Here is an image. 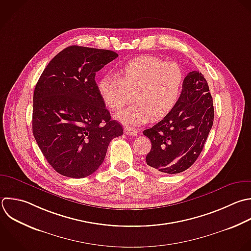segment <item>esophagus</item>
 Here are the masks:
<instances>
[{
  "mask_svg": "<svg viewBox=\"0 0 251 251\" xmlns=\"http://www.w3.org/2000/svg\"><path fill=\"white\" fill-rule=\"evenodd\" d=\"M125 133L127 134V135H131V136H135L137 134V130L134 129L133 127H130V126H126L125 127Z\"/></svg>",
  "mask_w": 251,
  "mask_h": 251,
  "instance_id": "1",
  "label": "esophagus"
}]
</instances>
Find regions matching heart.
Here are the masks:
<instances>
[{"mask_svg": "<svg viewBox=\"0 0 251 251\" xmlns=\"http://www.w3.org/2000/svg\"><path fill=\"white\" fill-rule=\"evenodd\" d=\"M184 75L175 62L154 56H140L120 66L117 75H106L98 82L104 104L121 111L128 102V91H135L134 104L118 115L125 125L138 126L167 117L176 106Z\"/></svg>", "mask_w": 251, "mask_h": 251, "instance_id": "heart-1", "label": "heart"}]
</instances>
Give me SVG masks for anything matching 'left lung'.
Returning a JSON list of instances; mask_svg holds the SVG:
<instances>
[{"label": "left lung", "instance_id": "obj_1", "mask_svg": "<svg viewBox=\"0 0 251 251\" xmlns=\"http://www.w3.org/2000/svg\"><path fill=\"white\" fill-rule=\"evenodd\" d=\"M214 121L213 99L204 75L190 72L184 77L180 98L162 121L145 129L151 141L147 165L165 174L188 169L200 155Z\"/></svg>", "mask_w": 251, "mask_h": 251}]
</instances>
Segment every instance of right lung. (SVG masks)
Masks as SVG:
<instances>
[{
    "instance_id": "add662e5",
    "label": "right lung",
    "mask_w": 251,
    "mask_h": 251,
    "mask_svg": "<svg viewBox=\"0 0 251 251\" xmlns=\"http://www.w3.org/2000/svg\"><path fill=\"white\" fill-rule=\"evenodd\" d=\"M118 56L110 50L70 46L52 59L35 86L33 135L48 163L65 176L93 174L111 140L124 133L95 81L96 73Z\"/></svg>"
}]
</instances>
